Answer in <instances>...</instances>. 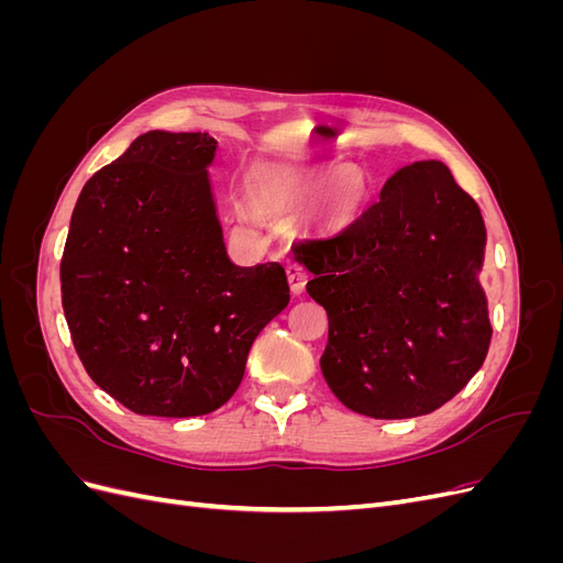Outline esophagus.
<instances>
[{
    "instance_id": "1",
    "label": "esophagus",
    "mask_w": 563,
    "mask_h": 563,
    "mask_svg": "<svg viewBox=\"0 0 563 563\" xmlns=\"http://www.w3.org/2000/svg\"><path fill=\"white\" fill-rule=\"evenodd\" d=\"M286 277H288V286H291V291L298 296L302 294L305 284H308V269H305L302 263L298 261H288L286 265Z\"/></svg>"
}]
</instances>
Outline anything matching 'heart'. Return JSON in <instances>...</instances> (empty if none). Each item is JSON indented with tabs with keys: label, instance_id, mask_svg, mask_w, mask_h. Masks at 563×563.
<instances>
[{
	"label": "heart",
	"instance_id": "1",
	"mask_svg": "<svg viewBox=\"0 0 563 563\" xmlns=\"http://www.w3.org/2000/svg\"><path fill=\"white\" fill-rule=\"evenodd\" d=\"M246 195L263 218L291 220L312 211L319 225L340 230L362 211L366 180L360 168L329 159L263 164L249 174Z\"/></svg>",
	"mask_w": 563,
	"mask_h": 563
}]
</instances>
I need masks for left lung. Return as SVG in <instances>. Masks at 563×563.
<instances>
[{
    "mask_svg": "<svg viewBox=\"0 0 563 563\" xmlns=\"http://www.w3.org/2000/svg\"><path fill=\"white\" fill-rule=\"evenodd\" d=\"M486 228L441 162L408 164L347 228L294 244L329 314L321 373L352 411L397 420L437 411L490 345L479 286Z\"/></svg>",
    "mask_w": 563,
    "mask_h": 563,
    "instance_id": "left-lung-1",
    "label": "left lung"
}]
</instances>
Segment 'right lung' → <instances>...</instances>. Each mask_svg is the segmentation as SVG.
<instances>
[{
	"instance_id": "obj_1",
	"label": "right lung",
	"mask_w": 563,
	"mask_h": 563,
	"mask_svg": "<svg viewBox=\"0 0 563 563\" xmlns=\"http://www.w3.org/2000/svg\"><path fill=\"white\" fill-rule=\"evenodd\" d=\"M209 133L147 131L89 178L60 261L63 312L91 380L141 416L211 413L288 305L279 263H230Z\"/></svg>"
}]
</instances>
